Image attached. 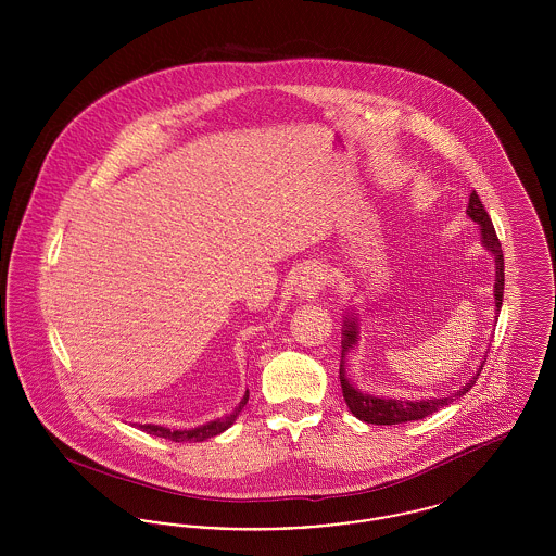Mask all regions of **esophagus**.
I'll use <instances>...</instances> for the list:
<instances>
[{
	"label": "esophagus",
	"mask_w": 556,
	"mask_h": 556,
	"mask_svg": "<svg viewBox=\"0 0 556 556\" xmlns=\"http://www.w3.org/2000/svg\"><path fill=\"white\" fill-rule=\"evenodd\" d=\"M324 270L319 266H306L296 279V294L300 299L311 300L317 299V294L324 288Z\"/></svg>",
	"instance_id": "obj_1"
}]
</instances>
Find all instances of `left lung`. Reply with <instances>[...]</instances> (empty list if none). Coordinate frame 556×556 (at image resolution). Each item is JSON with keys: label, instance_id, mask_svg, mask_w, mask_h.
Masks as SVG:
<instances>
[{"label": "left lung", "instance_id": "left-lung-1", "mask_svg": "<svg viewBox=\"0 0 556 556\" xmlns=\"http://www.w3.org/2000/svg\"><path fill=\"white\" fill-rule=\"evenodd\" d=\"M466 214L470 215L476 224H480V239L482 245L493 254L495 257V311L500 313L502 302H504V252H502V243L495 235L493 222L486 214L480 197L476 194V190L470 194V203ZM357 319L349 317L344 319V330H342V359L341 377L342 397L349 406V410L364 424H372V426H397V424H406V421H419L426 419L431 413L448 406L453 400L466 395L471 389V384L476 383L482 366L478 368L476 377L464 384L462 389H457L455 393H451L448 397H431V400H395V397H383V395H372L366 391L355 389L353 384L349 383L346 375H344V355L349 349H353V344L357 342Z\"/></svg>", "mask_w": 556, "mask_h": 556}]
</instances>
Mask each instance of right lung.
I'll return each instance as SVG.
<instances>
[{"mask_svg":"<svg viewBox=\"0 0 556 556\" xmlns=\"http://www.w3.org/2000/svg\"><path fill=\"white\" fill-rule=\"evenodd\" d=\"M248 397H250V391H245L243 400L239 402V406H237L228 417L215 419V421H210V424L199 426V428L169 429L163 428V426H152V424H148V426H139V429H141V431H148V433H152V435L165 438V440H173V442H203V440L214 438L217 433H222V431H226V429L230 428V426L237 421V417H239V413L243 410V406L248 404Z\"/></svg>","mask_w":556,"mask_h":556,"instance_id":"add662e5","label":"right lung"}]
</instances>
